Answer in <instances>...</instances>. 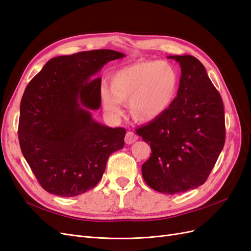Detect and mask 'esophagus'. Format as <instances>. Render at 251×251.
<instances>
[{
	"instance_id": "1",
	"label": "esophagus",
	"mask_w": 251,
	"mask_h": 251,
	"mask_svg": "<svg viewBox=\"0 0 251 251\" xmlns=\"http://www.w3.org/2000/svg\"><path fill=\"white\" fill-rule=\"evenodd\" d=\"M138 139V136L136 135L135 133L128 131L126 134V137H125V141L126 144H132L134 143L136 140Z\"/></svg>"
}]
</instances>
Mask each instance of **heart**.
<instances>
[{"mask_svg": "<svg viewBox=\"0 0 251 251\" xmlns=\"http://www.w3.org/2000/svg\"><path fill=\"white\" fill-rule=\"evenodd\" d=\"M176 67L161 60H138L114 72L110 88L101 87L100 98L104 113L118 117L123 103L128 101V112L138 123H151L170 109L179 89Z\"/></svg>", "mask_w": 251, "mask_h": 251, "instance_id": "b5f03b06", "label": "heart"}]
</instances>
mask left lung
<instances>
[{
  "instance_id": "8db88e82",
  "label": "left lung",
  "mask_w": 251,
  "mask_h": 251,
  "mask_svg": "<svg viewBox=\"0 0 251 251\" xmlns=\"http://www.w3.org/2000/svg\"><path fill=\"white\" fill-rule=\"evenodd\" d=\"M180 65L177 97L156 120L137 134L151 154L142 164V177L155 191L175 195L202 185L225 143L222 98L199 59L170 55Z\"/></svg>"
}]
</instances>
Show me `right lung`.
<instances>
[{"mask_svg": "<svg viewBox=\"0 0 251 251\" xmlns=\"http://www.w3.org/2000/svg\"><path fill=\"white\" fill-rule=\"evenodd\" d=\"M124 53L82 51L51 58L28 83L20 107L19 140L45 191L60 197L88 192L100 181L109 156L125 146L124 127L97 123L101 79L95 75Z\"/></svg>", "mask_w": 251, "mask_h": 251, "instance_id": "1", "label": "right lung"}]
</instances>
